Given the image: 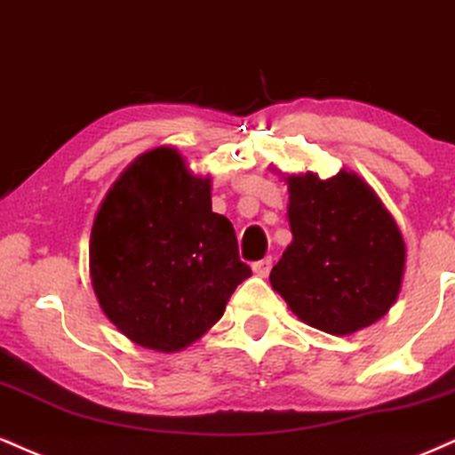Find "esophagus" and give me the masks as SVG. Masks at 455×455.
<instances>
[{"label":"esophagus","instance_id":"34e87169","mask_svg":"<svg viewBox=\"0 0 455 455\" xmlns=\"http://www.w3.org/2000/svg\"><path fill=\"white\" fill-rule=\"evenodd\" d=\"M272 268V258H264L259 261H253V272L258 276H266Z\"/></svg>","mask_w":455,"mask_h":455}]
</instances>
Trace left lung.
Returning <instances> with one entry per match:
<instances>
[{
	"instance_id": "8db88e82",
	"label": "left lung",
	"mask_w": 455,
	"mask_h": 455,
	"mask_svg": "<svg viewBox=\"0 0 455 455\" xmlns=\"http://www.w3.org/2000/svg\"><path fill=\"white\" fill-rule=\"evenodd\" d=\"M293 240L270 283L304 323L343 336L375 323L396 302L404 240L360 176H290Z\"/></svg>"
}]
</instances>
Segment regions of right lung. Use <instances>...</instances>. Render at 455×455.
I'll return each mask as SVG.
<instances>
[{"label":"right lung","instance_id":"obj_1","mask_svg":"<svg viewBox=\"0 0 455 455\" xmlns=\"http://www.w3.org/2000/svg\"><path fill=\"white\" fill-rule=\"evenodd\" d=\"M89 264L106 317L165 354L215 325L251 276L232 223L212 212L211 180L165 147L140 155L101 202Z\"/></svg>","mask_w":455,"mask_h":455}]
</instances>
